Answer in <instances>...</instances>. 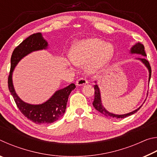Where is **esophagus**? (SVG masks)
<instances>
[{
	"label": "esophagus",
	"mask_w": 157,
	"mask_h": 157,
	"mask_svg": "<svg viewBox=\"0 0 157 157\" xmlns=\"http://www.w3.org/2000/svg\"><path fill=\"white\" fill-rule=\"evenodd\" d=\"M87 80L84 78H79V79L76 81V85L78 86H84L87 84Z\"/></svg>",
	"instance_id": "34e87169"
}]
</instances>
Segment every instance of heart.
<instances>
[{"mask_svg": "<svg viewBox=\"0 0 157 157\" xmlns=\"http://www.w3.org/2000/svg\"><path fill=\"white\" fill-rule=\"evenodd\" d=\"M114 47L98 38H87L75 42L70 51L74 65L86 66V73L96 76L105 70L114 56Z\"/></svg>", "mask_w": 157, "mask_h": 157, "instance_id": "b5f03b06", "label": "heart"}]
</instances>
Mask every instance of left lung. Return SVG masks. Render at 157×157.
Here are the masks:
<instances>
[{
  "label": "left lung",
  "instance_id": "1",
  "mask_svg": "<svg viewBox=\"0 0 157 157\" xmlns=\"http://www.w3.org/2000/svg\"><path fill=\"white\" fill-rule=\"evenodd\" d=\"M145 48L143 46V45L141 44L140 43H136L134 45L131 47L129 50V53L130 54H136V55H140L143 57H146L147 55L145 54ZM136 60L140 61V62L144 64V66L147 68L148 72H149V78H148V82H150V78H151V67L150 63H149L148 61L145 59V57H140V58H136ZM95 98H94V101L93 102V106H94V108L96 109L97 111H99L101 113H102L103 115L105 116L106 117H109V118H126V117H128L129 116L132 115V114H134L135 113H136L140 109V108L142 107L143 104L140 106V107L135 109L134 111H131V112L127 113H124V114H116V113H113L111 112H109V111H107L105 107L103 106L102 102V99H101V93H100V90L99 86L98 85V82H95ZM145 101L143 102V103L145 102Z\"/></svg>",
  "mask_w": 157,
  "mask_h": 157
}]
</instances>
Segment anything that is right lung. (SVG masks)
Listing matches in <instances>:
<instances>
[{"instance_id":"right-lung-1","label":"right lung","mask_w":157,"mask_h":157,"mask_svg":"<svg viewBox=\"0 0 157 157\" xmlns=\"http://www.w3.org/2000/svg\"><path fill=\"white\" fill-rule=\"evenodd\" d=\"M48 48V43L44 38L42 34L40 33L33 34L16 48L11 57V68L8 78L10 92L21 113L29 120L36 124H50L59 120L66 111L69 95L75 88V84H71L65 88L57 90L46 102L38 105L25 102L17 95L12 80L15 67L28 55Z\"/></svg>"}]
</instances>
